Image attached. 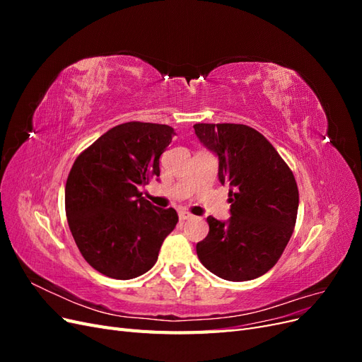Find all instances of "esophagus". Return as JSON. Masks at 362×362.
Segmentation results:
<instances>
[{
	"instance_id": "obj_1",
	"label": "esophagus",
	"mask_w": 362,
	"mask_h": 362,
	"mask_svg": "<svg viewBox=\"0 0 362 362\" xmlns=\"http://www.w3.org/2000/svg\"><path fill=\"white\" fill-rule=\"evenodd\" d=\"M190 218H193V214L189 211H180V221H190Z\"/></svg>"
}]
</instances>
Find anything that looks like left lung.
Segmentation results:
<instances>
[{"instance_id": "8db88e82", "label": "left lung", "mask_w": 362, "mask_h": 362, "mask_svg": "<svg viewBox=\"0 0 362 362\" xmlns=\"http://www.w3.org/2000/svg\"><path fill=\"white\" fill-rule=\"evenodd\" d=\"M196 136L218 157L231 217H206L208 235L196 245L202 264L226 281H250L281 258L298 217L299 190L288 164L257 129L242 124H196Z\"/></svg>"}]
</instances>
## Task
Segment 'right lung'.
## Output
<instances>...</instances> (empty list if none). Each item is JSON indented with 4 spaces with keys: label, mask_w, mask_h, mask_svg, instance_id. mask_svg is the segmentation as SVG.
Instances as JSON below:
<instances>
[{
    "label": "right lung",
    "mask_w": 362,
    "mask_h": 362,
    "mask_svg": "<svg viewBox=\"0 0 362 362\" xmlns=\"http://www.w3.org/2000/svg\"><path fill=\"white\" fill-rule=\"evenodd\" d=\"M173 134L169 125L120 124L72 164L64 189L69 229L83 258L108 278L146 273L177 226L173 208H157L139 192L160 177V156Z\"/></svg>",
    "instance_id": "1"
}]
</instances>
